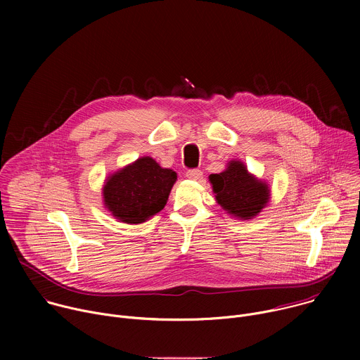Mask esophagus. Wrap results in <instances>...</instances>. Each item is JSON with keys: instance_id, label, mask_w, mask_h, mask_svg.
<instances>
[{"instance_id": "34e87169", "label": "esophagus", "mask_w": 360, "mask_h": 360, "mask_svg": "<svg viewBox=\"0 0 360 360\" xmlns=\"http://www.w3.org/2000/svg\"><path fill=\"white\" fill-rule=\"evenodd\" d=\"M186 178L198 181L202 178V172L199 169H189V171H186Z\"/></svg>"}]
</instances>
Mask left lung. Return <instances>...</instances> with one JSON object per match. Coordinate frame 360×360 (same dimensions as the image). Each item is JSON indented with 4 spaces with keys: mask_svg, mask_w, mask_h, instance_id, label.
<instances>
[{
    "mask_svg": "<svg viewBox=\"0 0 360 360\" xmlns=\"http://www.w3.org/2000/svg\"><path fill=\"white\" fill-rule=\"evenodd\" d=\"M210 181L217 202L235 218L252 219L269 202L268 184L249 174L240 161H231L224 172L210 175Z\"/></svg>",
    "mask_w": 360,
    "mask_h": 360,
    "instance_id": "obj_1",
    "label": "left lung"
}]
</instances>
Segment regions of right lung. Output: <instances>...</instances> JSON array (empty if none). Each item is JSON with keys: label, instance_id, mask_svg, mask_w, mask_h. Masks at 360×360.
I'll return each mask as SVG.
<instances>
[{"label": "right lung", "instance_id": "right-lung-1", "mask_svg": "<svg viewBox=\"0 0 360 360\" xmlns=\"http://www.w3.org/2000/svg\"><path fill=\"white\" fill-rule=\"evenodd\" d=\"M175 182V171L142 157L107 178L104 205L120 222L142 224L164 210Z\"/></svg>", "mask_w": 360, "mask_h": 360}]
</instances>
